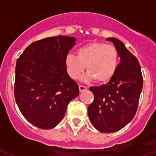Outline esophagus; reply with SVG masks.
<instances>
[{
    "mask_svg": "<svg viewBox=\"0 0 156 156\" xmlns=\"http://www.w3.org/2000/svg\"><path fill=\"white\" fill-rule=\"evenodd\" d=\"M87 90L86 86H82V85H80V86H79V91H80V92H83V91H85V90Z\"/></svg>",
    "mask_w": 156,
    "mask_h": 156,
    "instance_id": "obj_1",
    "label": "esophagus"
}]
</instances>
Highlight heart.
Listing matches in <instances>:
<instances>
[{"instance_id":"1","label":"heart","mask_w":156,"mask_h":156,"mask_svg":"<svg viewBox=\"0 0 156 156\" xmlns=\"http://www.w3.org/2000/svg\"><path fill=\"white\" fill-rule=\"evenodd\" d=\"M119 55L116 48L103 43H91L77 51V56L68 54L64 58L66 73L73 79L82 74L86 66L84 82L95 79L98 83L107 82L114 76L118 66Z\"/></svg>"}]
</instances>
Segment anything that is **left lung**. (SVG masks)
I'll return each instance as SVG.
<instances>
[{"instance_id":"8db88e82","label":"left lung","mask_w":156,"mask_h":156,"mask_svg":"<svg viewBox=\"0 0 156 156\" xmlns=\"http://www.w3.org/2000/svg\"><path fill=\"white\" fill-rule=\"evenodd\" d=\"M113 43L120 62L114 76L106 84L92 86L94 100L88 107V116L101 133H114L126 126L136 115L143 89L140 65L125 44L116 38Z\"/></svg>"}]
</instances>
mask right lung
I'll list each match as a JSON object with an SVG mask.
<instances>
[{
  "mask_svg": "<svg viewBox=\"0 0 156 156\" xmlns=\"http://www.w3.org/2000/svg\"><path fill=\"white\" fill-rule=\"evenodd\" d=\"M76 40L64 36L45 38L30 44L16 61V101L26 120L40 129L57 126L67 105L79 94L64 65Z\"/></svg>",
  "mask_w": 156,
  "mask_h": 156,
  "instance_id": "add662e5",
  "label": "right lung"
}]
</instances>
